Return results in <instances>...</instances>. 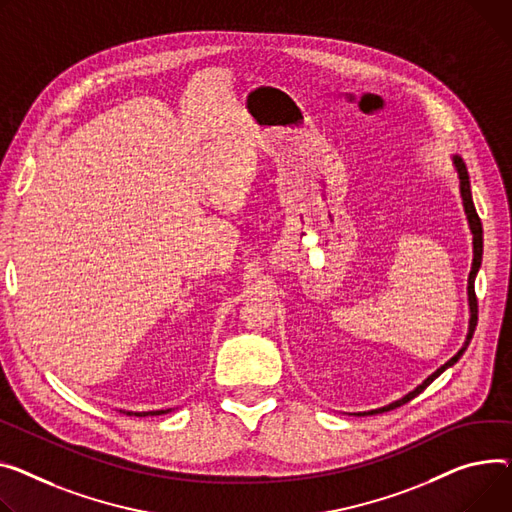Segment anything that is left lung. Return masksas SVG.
<instances>
[{
  "label": "left lung",
  "mask_w": 512,
  "mask_h": 512,
  "mask_svg": "<svg viewBox=\"0 0 512 512\" xmlns=\"http://www.w3.org/2000/svg\"><path fill=\"white\" fill-rule=\"evenodd\" d=\"M453 160V166L457 170V177H459V191H461V199H463V210H465V216H467V224H469V230L473 234V261H471V271H469V278H467V302H469V327H467V335H465V342L461 346V350L451 358L447 360L445 364H442L440 368H436L430 377H426L416 389H412L410 393H405L403 397L391 401L389 405H383V407H377V410H368V412H358L354 416H372V414H379V412H389V410H395V407L407 403L410 399H414L416 395H420L434 379H438L442 372H445L447 368H451L453 364H457V360L463 356V352L467 350L471 337H473V331H475V323H478V300H475V276H478L480 271V265H482V251H484V234H482V222H480V216L478 212H475V206H473V199H471V185H469V175H467V166L463 162V158L459 154H453L451 156Z\"/></svg>",
  "instance_id": "1"
}]
</instances>
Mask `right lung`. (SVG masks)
I'll use <instances>...</instances> for the list:
<instances>
[{"mask_svg":"<svg viewBox=\"0 0 512 512\" xmlns=\"http://www.w3.org/2000/svg\"><path fill=\"white\" fill-rule=\"evenodd\" d=\"M123 414H127V416H140V418H146V416H160V414H168V412H173V407H170V410H152V412H125V410H121Z\"/></svg>","mask_w":512,"mask_h":512,"instance_id":"obj_1","label":"right lung"}]
</instances>
